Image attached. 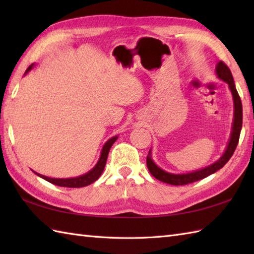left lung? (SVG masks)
Returning a JSON list of instances; mask_svg holds the SVG:
<instances>
[{"mask_svg": "<svg viewBox=\"0 0 254 254\" xmlns=\"http://www.w3.org/2000/svg\"><path fill=\"white\" fill-rule=\"evenodd\" d=\"M215 72H216L218 78H220L228 84V87L231 91V95H233V99H234V121H233V127H231L230 139L228 142L227 147H226L225 153L217 161H215L214 164L209 165L207 167H205V168L192 171V172H188V174H170V172H167L161 168H159V167L154 163V160L152 159V152L149 150L148 156L146 158L147 168L150 174H152V176H154L157 180L168 183V185H172V186L189 185V183L204 179V178H206L212 174H214V172H216L217 170L222 169L223 167L227 164V161L230 159L231 156H233L237 145H238V142H239V136H240L241 127H242L241 99L238 95V91L236 89L233 74H231L229 67L226 65L223 61H219L217 63L216 71Z\"/></svg>", "mask_w": 254, "mask_h": 254, "instance_id": "1", "label": "left lung"}]
</instances>
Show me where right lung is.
<instances>
[{"label":"right lung","mask_w":254,"mask_h":254,"mask_svg":"<svg viewBox=\"0 0 254 254\" xmlns=\"http://www.w3.org/2000/svg\"><path fill=\"white\" fill-rule=\"evenodd\" d=\"M32 67H34V64H31V65L26 69L25 74L28 73ZM117 138H118V135L108 139V141L105 143L104 147H102V149H101L100 157H99L98 161H97V164L95 165L93 169L89 170L88 172H86L85 175H82L79 177H75V178H66V179H57V178H49V177H46L44 175H40L36 171H34V172L37 176H39L40 178H42V179H45L48 182L52 183V185H56V186H59V187L82 188V187L89 186L93 182H95L101 176L102 171H104V169H105L106 161H107V158H108V154H109V150L112 146V144L117 141Z\"/></svg>","instance_id":"right-lung-1"}]
</instances>
